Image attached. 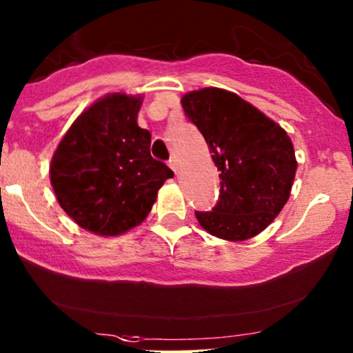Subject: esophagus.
<instances>
[{
	"instance_id": "esophagus-1",
	"label": "esophagus",
	"mask_w": 353,
	"mask_h": 353,
	"mask_svg": "<svg viewBox=\"0 0 353 353\" xmlns=\"http://www.w3.org/2000/svg\"><path fill=\"white\" fill-rule=\"evenodd\" d=\"M168 165H170V168L173 170V172H178V165H176V159L175 157H170V160H168Z\"/></svg>"
}]
</instances>
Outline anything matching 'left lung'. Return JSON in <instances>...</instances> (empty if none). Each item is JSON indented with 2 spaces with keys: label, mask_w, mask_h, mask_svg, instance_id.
<instances>
[{
  "label": "left lung",
  "mask_w": 353,
  "mask_h": 353,
  "mask_svg": "<svg viewBox=\"0 0 353 353\" xmlns=\"http://www.w3.org/2000/svg\"><path fill=\"white\" fill-rule=\"evenodd\" d=\"M188 119L210 147L221 178L211 211H194L212 236L245 241L262 232L290 198L296 173L288 134L230 91L203 88L181 98Z\"/></svg>",
  "instance_id": "left-lung-1"
}]
</instances>
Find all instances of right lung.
<instances>
[{"instance_id": "obj_1", "label": "right lung", "mask_w": 353, "mask_h": 353, "mask_svg": "<svg viewBox=\"0 0 353 353\" xmlns=\"http://www.w3.org/2000/svg\"><path fill=\"white\" fill-rule=\"evenodd\" d=\"M141 97L112 93L81 112L57 147L50 183L75 223L119 236L145 219L173 172L150 155V132L137 125Z\"/></svg>"}]
</instances>
